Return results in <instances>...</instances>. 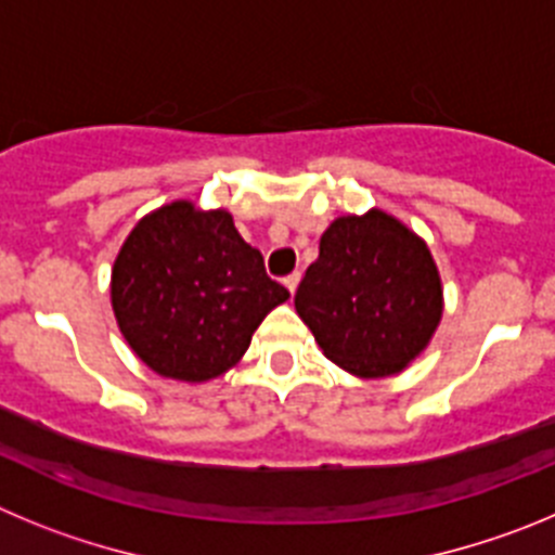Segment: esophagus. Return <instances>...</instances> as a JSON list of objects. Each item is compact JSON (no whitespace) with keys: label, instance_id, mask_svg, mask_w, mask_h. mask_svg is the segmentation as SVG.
Listing matches in <instances>:
<instances>
[{"label":"esophagus","instance_id":"obj_1","mask_svg":"<svg viewBox=\"0 0 555 555\" xmlns=\"http://www.w3.org/2000/svg\"><path fill=\"white\" fill-rule=\"evenodd\" d=\"M298 282H301V273H289V276H284V287L289 289V296H293V293H296V287H298Z\"/></svg>","mask_w":555,"mask_h":555}]
</instances>
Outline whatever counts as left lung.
<instances>
[{"instance_id": "8db88e82", "label": "left lung", "mask_w": 555, "mask_h": 555, "mask_svg": "<svg viewBox=\"0 0 555 555\" xmlns=\"http://www.w3.org/2000/svg\"><path fill=\"white\" fill-rule=\"evenodd\" d=\"M296 312L328 359L362 378L396 376L421 357L442 318L426 243L382 209L343 216L296 289Z\"/></svg>"}]
</instances>
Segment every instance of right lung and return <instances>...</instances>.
<instances>
[{
    "mask_svg": "<svg viewBox=\"0 0 555 555\" xmlns=\"http://www.w3.org/2000/svg\"><path fill=\"white\" fill-rule=\"evenodd\" d=\"M109 298L124 339L154 373L209 382L237 364L289 293L268 276L227 209L171 202L129 232Z\"/></svg>",
    "mask_w": 555,
    "mask_h": 555,
    "instance_id": "right-lung-1",
    "label": "right lung"
}]
</instances>
